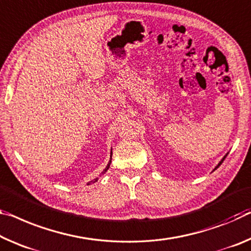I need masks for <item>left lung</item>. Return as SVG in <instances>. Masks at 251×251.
Listing matches in <instances>:
<instances>
[{
	"mask_svg": "<svg viewBox=\"0 0 251 251\" xmlns=\"http://www.w3.org/2000/svg\"><path fill=\"white\" fill-rule=\"evenodd\" d=\"M225 158H226V156H225L224 158H222V161H221L220 163H219V164H218V166H217V168H216V169H218V168H219V166H220V165L222 164V162H224V161H225Z\"/></svg>",
	"mask_w": 251,
	"mask_h": 251,
	"instance_id": "1",
	"label": "left lung"
}]
</instances>
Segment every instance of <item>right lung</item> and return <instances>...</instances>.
Here are the masks:
<instances>
[{
	"label": "right lung",
	"mask_w": 251,
	"mask_h": 251,
	"mask_svg": "<svg viewBox=\"0 0 251 251\" xmlns=\"http://www.w3.org/2000/svg\"><path fill=\"white\" fill-rule=\"evenodd\" d=\"M105 172H106V170H105ZM96 180H97V178H96ZM96 180H95V181H96Z\"/></svg>",
	"instance_id": "1"
}]
</instances>
